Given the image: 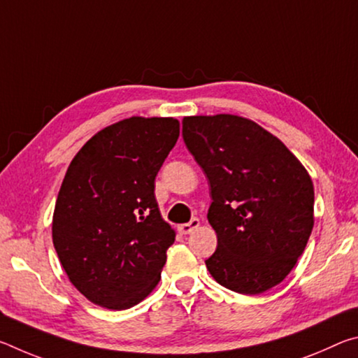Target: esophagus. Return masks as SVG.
I'll return each mask as SVG.
<instances>
[{"instance_id": "1", "label": "esophagus", "mask_w": 358, "mask_h": 358, "mask_svg": "<svg viewBox=\"0 0 358 358\" xmlns=\"http://www.w3.org/2000/svg\"><path fill=\"white\" fill-rule=\"evenodd\" d=\"M199 224H201V221H199L197 217H192V220H191L189 222H186V224H180V226H178V232H180V234H183V235L191 234L194 229H197V227H199Z\"/></svg>"}]
</instances>
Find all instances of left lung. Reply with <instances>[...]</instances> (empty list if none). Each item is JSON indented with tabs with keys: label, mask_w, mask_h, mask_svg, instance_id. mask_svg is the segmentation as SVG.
Instances as JSON below:
<instances>
[{
	"label": "left lung",
	"mask_w": 358,
	"mask_h": 358,
	"mask_svg": "<svg viewBox=\"0 0 358 358\" xmlns=\"http://www.w3.org/2000/svg\"><path fill=\"white\" fill-rule=\"evenodd\" d=\"M183 141L207 175L217 248L205 260L216 282L245 295L275 287L294 268L314 226L310 173L280 138L238 115L183 118Z\"/></svg>",
	"instance_id": "1"
}]
</instances>
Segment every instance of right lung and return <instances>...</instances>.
I'll return each mask as SVG.
<instances>
[{"label": "right lung", "instance_id": "1", "mask_svg": "<svg viewBox=\"0 0 358 358\" xmlns=\"http://www.w3.org/2000/svg\"><path fill=\"white\" fill-rule=\"evenodd\" d=\"M180 136L175 118L131 117L90 138L59 187L52 238L69 281L107 310H128L161 280L175 230L155 178Z\"/></svg>", "mask_w": 358, "mask_h": 358}]
</instances>
